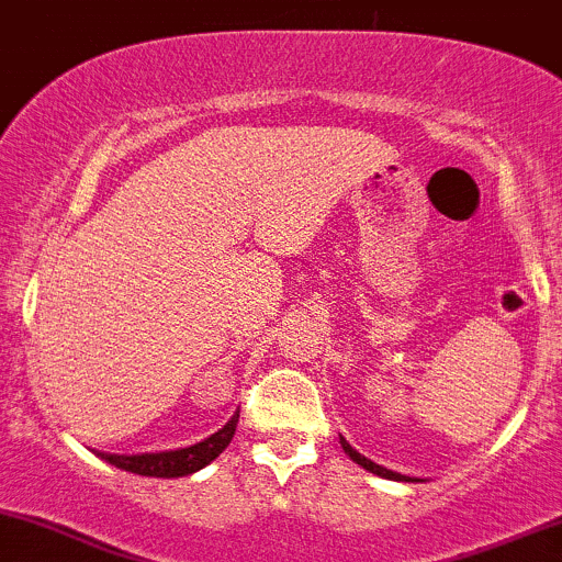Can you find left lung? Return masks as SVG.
<instances>
[{"label":"left lung","instance_id":"obj_1","mask_svg":"<svg viewBox=\"0 0 562 562\" xmlns=\"http://www.w3.org/2000/svg\"><path fill=\"white\" fill-rule=\"evenodd\" d=\"M340 447H344V451L348 457H351L353 462H357V465H362L364 470H370V473H375V475H380V479H391V481H412L409 475H402V473H393V470H389V468H383V465H375V462L372 460H367L364 454H359L357 449L351 447V443L346 441L344 436H340Z\"/></svg>","mask_w":562,"mask_h":562}]
</instances>
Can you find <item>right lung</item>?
<instances>
[{"label": "right lung", "mask_w": 562, "mask_h": 562, "mask_svg": "<svg viewBox=\"0 0 562 562\" xmlns=\"http://www.w3.org/2000/svg\"><path fill=\"white\" fill-rule=\"evenodd\" d=\"M237 417L240 412L232 415V420L224 425L222 430H216L214 436L203 438V441L192 443L184 449H171V451H150V454H108V451H97V457L111 465L128 470V473L137 475H153V479H182V475L198 473L200 468H205L209 462H214L224 449L229 447L232 436H235Z\"/></svg>", "instance_id": "right-lung-1"}]
</instances>
